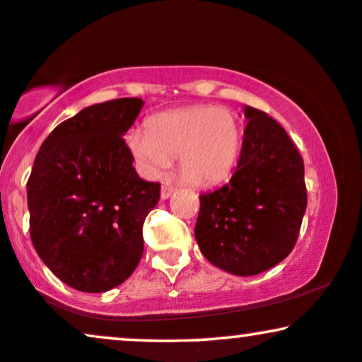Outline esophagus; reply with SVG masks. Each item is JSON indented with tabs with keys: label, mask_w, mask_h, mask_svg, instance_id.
Returning a JSON list of instances; mask_svg holds the SVG:
<instances>
[{
	"label": "esophagus",
	"mask_w": 362,
	"mask_h": 362,
	"mask_svg": "<svg viewBox=\"0 0 362 362\" xmlns=\"http://www.w3.org/2000/svg\"><path fill=\"white\" fill-rule=\"evenodd\" d=\"M173 190H175V189H173L172 185H170V184H165L163 187H161V199H168L170 195L173 194Z\"/></svg>",
	"instance_id": "obj_1"
}]
</instances>
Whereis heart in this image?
Masks as SVG:
<instances>
[{
    "mask_svg": "<svg viewBox=\"0 0 362 362\" xmlns=\"http://www.w3.org/2000/svg\"><path fill=\"white\" fill-rule=\"evenodd\" d=\"M126 143L144 177H156L178 155L182 170L195 184L209 185L233 170L243 126L233 110L194 105L153 115L148 129H132Z\"/></svg>",
    "mask_w": 362,
    "mask_h": 362,
    "instance_id": "b5f03b06",
    "label": "heart"
}]
</instances>
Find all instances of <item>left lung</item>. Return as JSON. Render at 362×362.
Here are the masks:
<instances>
[{
    "label": "left lung",
    "instance_id": "8db88e82",
    "mask_svg": "<svg viewBox=\"0 0 362 362\" xmlns=\"http://www.w3.org/2000/svg\"><path fill=\"white\" fill-rule=\"evenodd\" d=\"M248 124L230 182L201 194L195 240L211 264L235 276L274 267L296 245L306 211L303 158L265 112L245 107Z\"/></svg>",
    "mask_w": 362,
    "mask_h": 362
}]
</instances>
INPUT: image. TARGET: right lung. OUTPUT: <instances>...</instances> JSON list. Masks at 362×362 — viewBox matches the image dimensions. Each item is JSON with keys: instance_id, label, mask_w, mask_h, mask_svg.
<instances>
[{"instance_id": "obj_1", "label": "right lung", "mask_w": 362, "mask_h": 362, "mask_svg": "<svg viewBox=\"0 0 362 362\" xmlns=\"http://www.w3.org/2000/svg\"><path fill=\"white\" fill-rule=\"evenodd\" d=\"M141 109V98H115L61 122L27 182L35 252L83 293L122 284L143 257V224L160 201V184L139 178L122 138Z\"/></svg>"}]
</instances>
